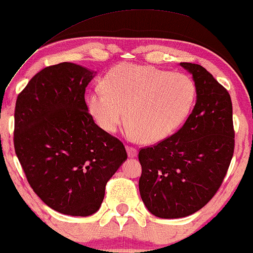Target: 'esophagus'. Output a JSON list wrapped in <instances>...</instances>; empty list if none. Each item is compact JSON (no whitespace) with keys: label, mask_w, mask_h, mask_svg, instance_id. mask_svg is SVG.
<instances>
[{"label":"esophagus","mask_w":253,"mask_h":253,"mask_svg":"<svg viewBox=\"0 0 253 253\" xmlns=\"http://www.w3.org/2000/svg\"><path fill=\"white\" fill-rule=\"evenodd\" d=\"M126 153L129 157H136V155H137V149L133 147H130V145H126Z\"/></svg>","instance_id":"34e87169"}]
</instances>
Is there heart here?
<instances>
[{"label": "heart", "instance_id": "obj_1", "mask_svg": "<svg viewBox=\"0 0 253 253\" xmlns=\"http://www.w3.org/2000/svg\"><path fill=\"white\" fill-rule=\"evenodd\" d=\"M195 98L197 86L187 74L120 64L105 74L103 87L90 91L87 108L104 131H117L126 115L130 138L156 143L185 123Z\"/></svg>", "mask_w": 253, "mask_h": 253}]
</instances>
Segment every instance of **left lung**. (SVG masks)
<instances>
[{
  "instance_id": "left-lung-1",
  "label": "left lung",
  "mask_w": 253,
  "mask_h": 253,
  "mask_svg": "<svg viewBox=\"0 0 253 253\" xmlns=\"http://www.w3.org/2000/svg\"><path fill=\"white\" fill-rule=\"evenodd\" d=\"M180 65L197 86L194 109L179 131L138 153L141 198L151 214L165 219L203 209L221 186L234 151L230 93L200 65Z\"/></svg>"
}]
</instances>
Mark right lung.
<instances>
[{
	"instance_id": "1",
	"label": "right lung",
	"mask_w": 253,
	"mask_h": 253,
	"mask_svg": "<svg viewBox=\"0 0 253 253\" xmlns=\"http://www.w3.org/2000/svg\"><path fill=\"white\" fill-rule=\"evenodd\" d=\"M94 72L72 62L35 74L17 96L14 148L33 191L62 214L87 216L126 160L118 138L94 123L85 102Z\"/></svg>"
}]
</instances>
